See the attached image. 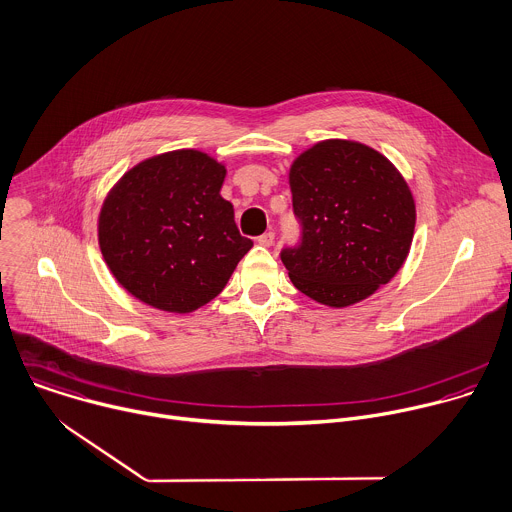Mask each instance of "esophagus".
<instances>
[{"instance_id":"1","label":"esophagus","mask_w":512,"mask_h":512,"mask_svg":"<svg viewBox=\"0 0 512 512\" xmlns=\"http://www.w3.org/2000/svg\"><path fill=\"white\" fill-rule=\"evenodd\" d=\"M260 246H272L274 244V232H264L262 236H258V240H256Z\"/></svg>"}]
</instances>
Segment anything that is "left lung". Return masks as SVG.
<instances>
[{
  "label": "left lung",
  "mask_w": 512,
  "mask_h": 512,
  "mask_svg": "<svg viewBox=\"0 0 512 512\" xmlns=\"http://www.w3.org/2000/svg\"><path fill=\"white\" fill-rule=\"evenodd\" d=\"M300 240L280 260L313 300L349 306L387 284L410 252L416 206L399 171L375 149L331 139L290 167Z\"/></svg>",
  "instance_id": "8db88e82"
}]
</instances>
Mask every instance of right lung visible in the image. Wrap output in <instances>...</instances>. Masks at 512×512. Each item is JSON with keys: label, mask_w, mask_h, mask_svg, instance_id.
<instances>
[{"label": "right lung", "mask_w": 512, "mask_h": 512, "mask_svg": "<svg viewBox=\"0 0 512 512\" xmlns=\"http://www.w3.org/2000/svg\"><path fill=\"white\" fill-rule=\"evenodd\" d=\"M226 167L193 149L151 157L111 189L98 244L135 298L167 313H191L216 298L252 248L220 195Z\"/></svg>", "instance_id": "1"}]
</instances>
